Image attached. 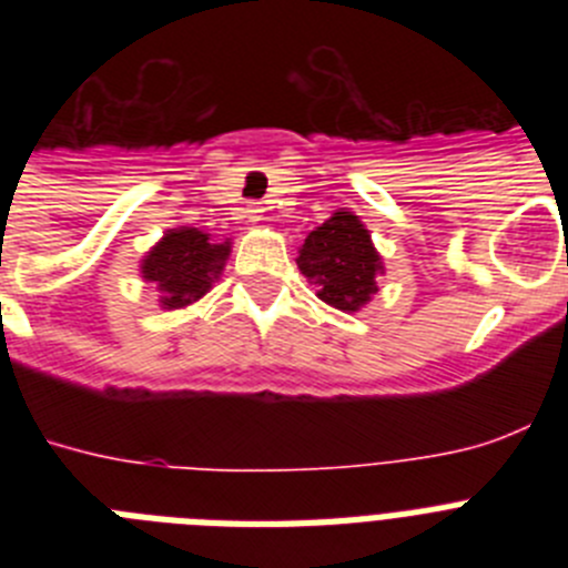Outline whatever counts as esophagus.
I'll return each mask as SVG.
<instances>
[{"instance_id": "1", "label": "esophagus", "mask_w": 568, "mask_h": 568, "mask_svg": "<svg viewBox=\"0 0 568 568\" xmlns=\"http://www.w3.org/2000/svg\"><path fill=\"white\" fill-rule=\"evenodd\" d=\"M244 213H247L250 222H261V219H264V213H267V210H264V204H261V202H250Z\"/></svg>"}]
</instances>
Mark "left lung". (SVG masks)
Segmentation results:
<instances>
[{
	"label": "left lung",
	"instance_id": "8db88e82",
	"mask_svg": "<svg viewBox=\"0 0 568 568\" xmlns=\"http://www.w3.org/2000/svg\"><path fill=\"white\" fill-rule=\"evenodd\" d=\"M301 273L318 284V298L333 307L355 313L373 298L381 255L369 233L353 213H333V219L307 235L298 255Z\"/></svg>",
	"mask_w": 568,
	"mask_h": 568
}]
</instances>
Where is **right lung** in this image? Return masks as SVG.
I'll use <instances>...</instances> for the list:
<instances>
[{
  "label": "right lung",
  "instance_id": "add662e5",
  "mask_svg": "<svg viewBox=\"0 0 568 568\" xmlns=\"http://www.w3.org/2000/svg\"><path fill=\"white\" fill-rule=\"evenodd\" d=\"M227 255L230 241H215L195 227L168 230L144 258L142 273L148 281H155L164 307L179 310L207 293Z\"/></svg>",
  "mask_w": 568,
  "mask_h": 568
}]
</instances>
